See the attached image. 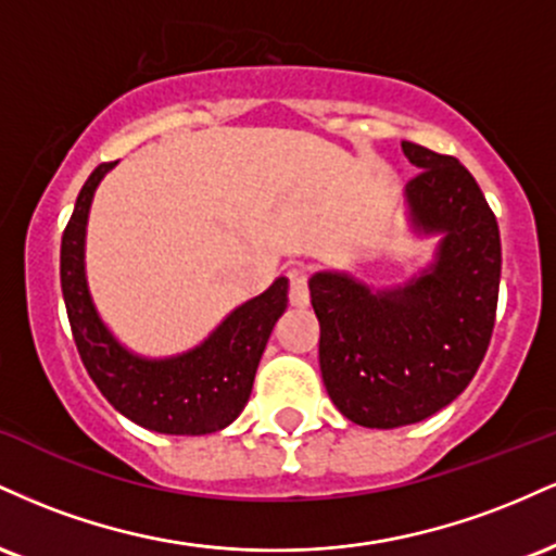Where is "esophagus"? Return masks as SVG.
Instances as JSON below:
<instances>
[{
    "mask_svg": "<svg viewBox=\"0 0 556 556\" xmlns=\"http://www.w3.org/2000/svg\"><path fill=\"white\" fill-rule=\"evenodd\" d=\"M290 303L298 305V308H305V305L311 303L308 277H305V271H300V269L290 274Z\"/></svg>",
    "mask_w": 556,
    "mask_h": 556,
    "instance_id": "34e87169",
    "label": "esophagus"
}]
</instances>
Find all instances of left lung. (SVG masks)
<instances>
[{
    "label": "left lung",
    "instance_id": "obj_1",
    "mask_svg": "<svg viewBox=\"0 0 556 556\" xmlns=\"http://www.w3.org/2000/svg\"><path fill=\"white\" fill-rule=\"evenodd\" d=\"M402 151L420 169L405 185V216L416 238L437 240L429 264L387 287L337 269L308 279L324 387L366 429L418 424L463 394L500 298V227L473 175L410 140Z\"/></svg>",
    "mask_w": 556,
    "mask_h": 556
}]
</instances>
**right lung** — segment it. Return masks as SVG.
Masks as SVG:
<instances>
[{"instance_id": "right-lung-1", "label": "right lung", "mask_w": 556, "mask_h": 556, "mask_svg": "<svg viewBox=\"0 0 556 556\" xmlns=\"http://www.w3.org/2000/svg\"><path fill=\"white\" fill-rule=\"evenodd\" d=\"M117 162L99 164L83 185L62 235V298L83 366L99 392L132 424L156 433L203 437L227 429L251 397L256 368L274 324L287 308V277L235 305L193 348L175 355L136 353L96 308L86 271L88 214L101 180Z\"/></svg>"}]
</instances>
